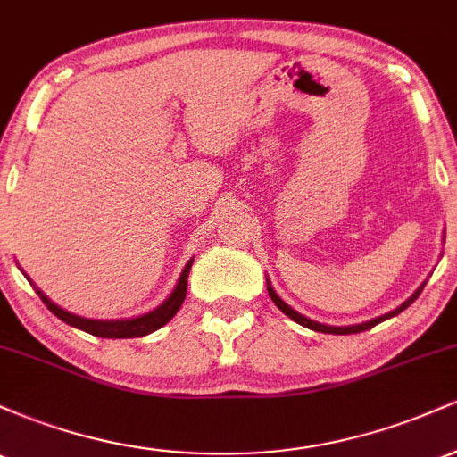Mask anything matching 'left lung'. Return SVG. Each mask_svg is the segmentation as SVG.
<instances>
[{
  "label": "left lung",
  "instance_id": "1",
  "mask_svg": "<svg viewBox=\"0 0 457 457\" xmlns=\"http://www.w3.org/2000/svg\"><path fill=\"white\" fill-rule=\"evenodd\" d=\"M266 281H269V279H266ZM423 286H426V283H423ZM423 286H419V290L414 292V295H412L411 298H408V301H403L400 307H397V309H393V312L385 313V316H380V318H374V320H370V322H363V324H353V327H328V324H320V322H313V320H309V318H305V316H301V313H298V312H295V309H292L290 305H286V303H283L281 298L277 296V292L272 290L270 281H269V286H266V290H269V295H270V298H272V303H275V305L279 307L281 312L286 313L287 318H292V320H295V322L303 324V327H307V328H312V330H318V333H330V335H350V333H363V330H370V328H374L376 324H380V322H382V320H389V318H393V316H397V313H402L403 309H406V307H411L412 303L417 301V296L421 295Z\"/></svg>",
  "mask_w": 457,
  "mask_h": 457
}]
</instances>
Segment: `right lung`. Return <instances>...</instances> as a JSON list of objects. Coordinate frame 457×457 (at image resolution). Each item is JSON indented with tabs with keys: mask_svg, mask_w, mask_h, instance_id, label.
<instances>
[{
	"mask_svg": "<svg viewBox=\"0 0 457 457\" xmlns=\"http://www.w3.org/2000/svg\"><path fill=\"white\" fill-rule=\"evenodd\" d=\"M193 260L188 262L182 270L180 279L176 283V290L171 292L170 298H167L162 305H159L156 309H152L150 313H144V316L137 318H129V320H90V318H81L75 316V313H68L66 309L54 305V303L46 298L43 292L36 287V295L43 298V303L49 309L51 313H55L62 322L71 324V327L86 330V333L96 335V337H107V339H129V337H144V335L152 333V330L161 328L162 324L170 322L171 318L176 316L178 309L182 307L187 296V279H188V270H191ZM29 279V277H28ZM31 283V281H29ZM34 286V283H31Z\"/></svg>",
	"mask_w": 457,
	"mask_h": 457,
	"instance_id": "right-lung-1",
	"label": "right lung"
}]
</instances>
